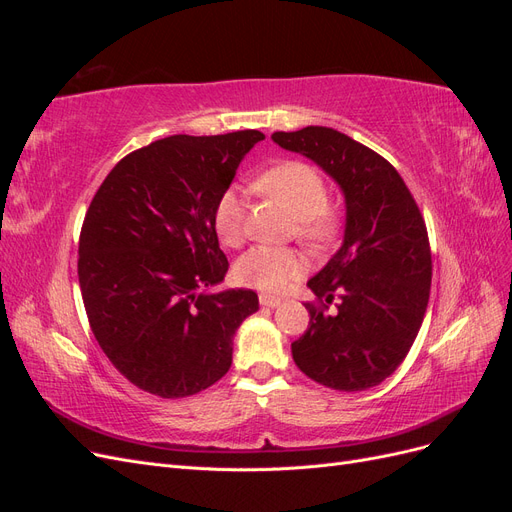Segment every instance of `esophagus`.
I'll list each match as a JSON object with an SVG mask.
<instances>
[{
    "label": "esophagus",
    "instance_id": "34e87169",
    "mask_svg": "<svg viewBox=\"0 0 512 512\" xmlns=\"http://www.w3.org/2000/svg\"><path fill=\"white\" fill-rule=\"evenodd\" d=\"M258 301H260V305H265V307H277V305L282 303V299L271 297V294H260Z\"/></svg>",
    "mask_w": 512,
    "mask_h": 512
}]
</instances>
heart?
Returning a JSON list of instances; mask_svg holds the SVG:
<instances>
[{"label": "heart", "mask_w": 512, "mask_h": 512, "mask_svg": "<svg viewBox=\"0 0 512 512\" xmlns=\"http://www.w3.org/2000/svg\"><path fill=\"white\" fill-rule=\"evenodd\" d=\"M258 188L282 200L297 215V237L314 250H324L337 241L344 220L342 211L329 203V185L320 168L303 160H284L262 170ZM213 228L228 247H239L247 239V207L237 188H226L213 209ZM305 258L294 247L258 245L243 254L235 275L243 286L265 292H282L305 273Z\"/></svg>", "instance_id": "b5f03b06"}]
</instances>
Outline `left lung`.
<instances>
[{"mask_svg": "<svg viewBox=\"0 0 512 512\" xmlns=\"http://www.w3.org/2000/svg\"><path fill=\"white\" fill-rule=\"evenodd\" d=\"M273 141L314 160L346 196L344 245L307 282V331L292 359L333 391H365L389 378L421 329L431 290V247L408 185L380 153L333 128L275 132ZM338 297V309L328 305Z\"/></svg>", "mask_w": 512, "mask_h": 512, "instance_id": "obj_1", "label": "left lung"}]
</instances>
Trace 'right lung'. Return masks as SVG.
Instances as JSON below:
<instances>
[{"instance_id":"obj_1","label":"right lung","mask_w":512,"mask_h":512,"mask_svg":"<svg viewBox=\"0 0 512 512\" xmlns=\"http://www.w3.org/2000/svg\"><path fill=\"white\" fill-rule=\"evenodd\" d=\"M265 134H175L121 158L85 213L79 284L102 352L123 378L164 399L190 397L232 363L254 290L210 292L228 260L213 209Z\"/></svg>"}]
</instances>
